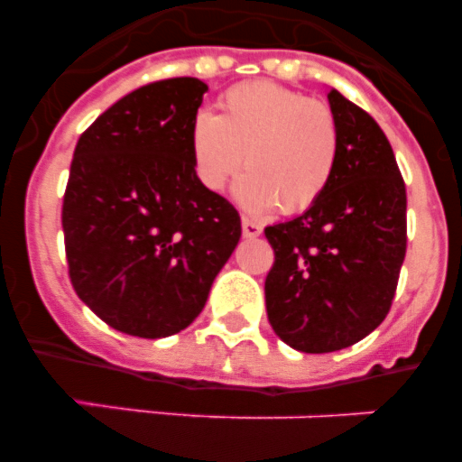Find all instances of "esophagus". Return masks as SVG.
Instances as JSON below:
<instances>
[{
    "label": "esophagus",
    "instance_id": "1",
    "mask_svg": "<svg viewBox=\"0 0 462 462\" xmlns=\"http://www.w3.org/2000/svg\"><path fill=\"white\" fill-rule=\"evenodd\" d=\"M261 231H263V228H261V224L252 222V219H247V217H243V236H245V238H259Z\"/></svg>",
    "mask_w": 462,
    "mask_h": 462
}]
</instances>
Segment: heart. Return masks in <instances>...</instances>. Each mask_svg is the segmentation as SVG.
<instances>
[{"instance_id":"obj_1","label":"heart","mask_w":462,"mask_h":462,"mask_svg":"<svg viewBox=\"0 0 462 462\" xmlns=\"http://www.w3.org/2000/svg\"><path fill=\"white\" fill-rule=\"evenodd\" d=\"M340 150L337 117L328 104L273 80L228 89L219 116L199 110L189 126L194 173L206 189L219 191L236 171L247 169L236 199L252 212L280 206L300 212L328 187Z\"/></svg>"}]
</instances>
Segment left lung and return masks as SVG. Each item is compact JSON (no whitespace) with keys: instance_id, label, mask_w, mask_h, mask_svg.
I'll use <instances>...</instances> for the list:
<instances>
[{"instance_id":"obj_1","label":"left lung","mask_w":462,"mask_h":462,"mask_svg":"<svg viewBox=\"0 0 462 462\" xmlns=\"http://www.w3.org/2000/svg\"><path fill=\"white\" fill-rule=\"evenodd\" d=\"M340 150L324 194L298 217L266 226L275 263L266 312L282 342L305 354L356 345L389 314L407 250V194L377 122L328 92Z\"/></svg>"}]
</instances>
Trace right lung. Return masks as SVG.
Listing matches in <instances>:
<instances>
[{
    "mask_svg": "<svg viewBox=\"0 0 462 462\" xmlns=\"http://www.w3.org/2000/svg\"><path fill=\"white\" fill-rule=\"evenodd\" d=\"M208 85L169 79L122 97L73 152L62 228L69 277L110 328L169 337L201 314L240 215L194 173L189 126Z\"/></svg>",
    "mask_w": 462,
    "mask_h": 462,
    "instance_id": "1",
    "label": "right lung"
}]
</instances>
